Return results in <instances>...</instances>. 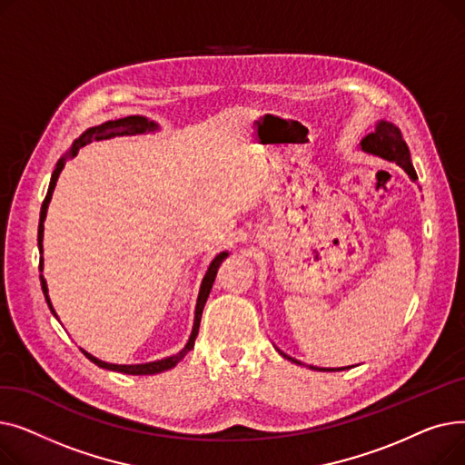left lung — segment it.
<instances>
[{"label":"left lung","instance_id":"8db88e82","mask_svg":"<svg viewBox=\"0 0 465 465\" xmlns=\"http://www.w3.org/2000/svg\"><path fill=\"white\" fill-rule=\"evenodd\" d=\"M360 149L363 153L368 154H373V156H379L382 160H388V162H394L398 163L405 173L409 175V179L412 183H417V171H414L412 167V162H411V153H409V146L407 143L403 141V135L400 132V128L396 124H392V122L388 120H379L375 124V132L365 135L361 141H360ZM277 349V347H275ZM279 351V349H277ZM279 354L290 361H294L298 365H303L300 360L292 358L288 354H284L282 351H279ZM309 370H314V371H343V370H351L349 368H316V365H307Z\"/></svg>","mask_w":465,"mask_h":465}]
</instances>
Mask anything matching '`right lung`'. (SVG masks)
I'll return each mask as SVG.
<instances>
[{
	"instance_id": "obj_1",
	"label": "right lung",
	"mask_w": 465,
	"mask_h": 465,
	"mask_svg": "<svg viewBox=\"0 0 465 465\" xmlns=\"http://www.w3.org/2000/svg\"><path fill=\"white\" fill-rule=\"evenodd\" d=\"M160 126L156 124L154 120H149L146 116H141V114H134V116H124V118H118V120H107L104 122V124L100 126H92L88 128L86 132L81 134L79 139L73 141V144L69 146V151L58 160L54 171H53V177H51V184H48V190H46V195H45V202L41 205V214H39V230H37V247H39V254H41V260H39V279H41V288H43V294H45V300L48 303V309L53 311V314L58 319V314L51 303V298H48V286H46V281L43 277V232H45V218H46V211H48V203H51L53 200V192L56 188V181L62 173V169L65 165V162L69 158H75L81 146L92 143V141H104V139H113V137H122V135H143V134H153V132H158ZM228 258V252H220L214 256V260L211 262L209 270L202 281V286H200V294H198V302H195V311H193V326H192V331H190V337L186 341V345L173 356H167V358H162V360H154V361H146V363H109V361H104L100 358L92 356L90 352H86L84 349L83 354L94 361L95 365H100V368L104 370H109V371H118V373H126V375H156V373H162V371H167L171 368H175V365L193 349V343H195V337H198V331H200V322H202V312H203V307H205V302L211 294V288H213V282H214V277H216V272L220 263H223L224 260Z\"/></svg>"
}]
</instances>
